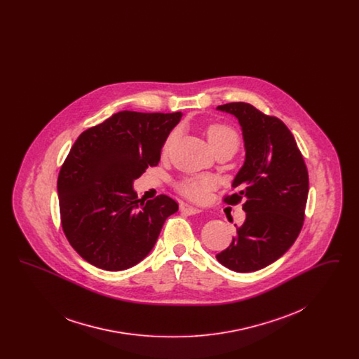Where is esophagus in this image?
Returning a JSON list of instances; mask_svg holds the SVG:
<instances>
[{"mask_svg":"<svg viewBox=\"0 0 359 359\" xmlns=\"http://www.w3.org/2000/svg\"><path fill=\"white\" fill-rule=\"evenodd\" d=\"M182 212H184L187 215H195V214L202 212V210L196 208V207H192V205H182Z\"/></svg>","mask_w":359,"mask_h":359,"instance_id":"34e87169","label":"esophagus"}]
</instances>
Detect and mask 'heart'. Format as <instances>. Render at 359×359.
Wrapping results in <instances>:
<instances>
[{"mask_svg":"<svg viewBox=\"0 0 359 359\" xmlns=\"http://www.w3.org/2000/svg\"><path fill=\"white\" fill-rule=\"evenodd\" d=\"M177 135H179V129H173L170 132L161 148L163 154L170 152ZM205 135L214 152L219 149H229L233 154L237 152L239 147V135L233 126L222 122L210 123L205 128ZM212 188H214V180L210 177H184L176 184V189L182 196L198 203L205 202Z\"/></svg>","mask_w":359,"mask_h":359,"instance_id":"heart-1","label":"heart"}]
</instances>
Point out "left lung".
Returning <instances> with one entry per match:
<instances>
[{"label":"left lung","instance_id":"left-lung-1","mask_svg":"<svg viewBox=\"0 0 359 359\" xmlns=\"http://www.w3.org/2000/svg\"><path fill=\"white\" fill-rule=\"evenodd\" d=\"M217 109L238 118L246 149L245 164L233 182L239 192L223 198L231 205L245 201L246 219L217 259L234 272H256L283 256L302 231L307 165L283 121L250 103H226Z\"/></svg>","mask_w":359,"mask_h":359}]
</instances>
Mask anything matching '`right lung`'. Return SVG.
Wrapping results in <instances>:
<instances>
[{
	"label": "right lung",
	"instance_id": "right-lung-1",
	"mask_svg": "<svg viewBox=\"0 0 359 359\" xmlns=\"http://www.w3.org/2000/svg\"><path fill=\"white\" fill-rule=\"evenodd\" d=\"M182 113L120 111L86 129L57 176L60 222L74 250L104 271H123L149 255L179 205L167 195L137 199L133 180L160 161Z\"/></svg>",
	"mask_w": 359,
	"mask_h": 359
}]
</instances>
